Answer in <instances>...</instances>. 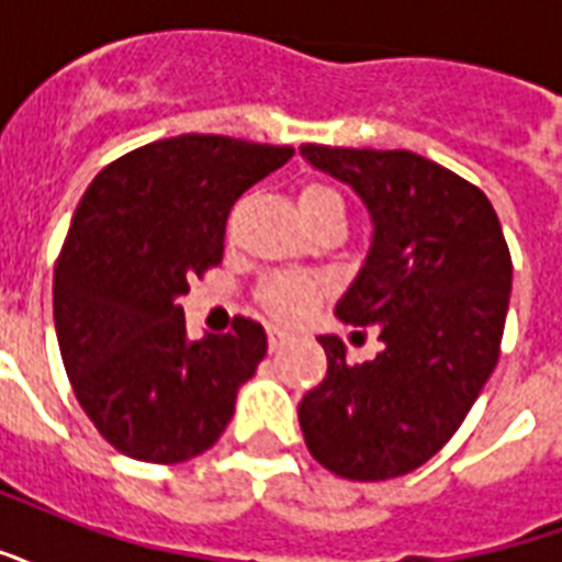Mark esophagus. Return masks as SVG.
I'll use <instances>...</instances> for the list:
<instances>
[{
	"label": "esophagus",
	"instance_id": "obj_1",
	"mask_svg": "<svg viewBox=\"0 0 562 562\" xmlns=\"http://www.w3.org/2000/svg\"><path fill=\"white\" fill-rule=\"evenodd\" d=\"M289 341V333L282 327H277V324H268V345H271V350L282 348Z\"/></svg>",
	"mask_w": 562,
	"mask_h": 562
}]
</instances>
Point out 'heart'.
<instances>
[{"label":"heart","instance_id":"b5f03b06","mask_svg":"<svg viewBox=\"0 0 562 562\" xmlns=\"http://www.w3.org/2000/svg\"><path fill=\"white\" fill-rule=\"evenodd\" d=\"M297 209L303 221H315L321 214L338 212L345 214V200L324 186H306L297 194ZM321 297V282L306 280V277H277L262 289V306L271 318L282 324H294V321L306 318L312 306Z\"/></svg>","mask_w":562,"mask_h":562}]
</instances>
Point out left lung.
Returning <instances> with one entry per match:
<instances>
[{"label":"left lung","mask_w":562,"mask_h":562,"mask_svg":"<svg viewBox=\"0 0 562 562\" xmlns=\"http://www.w3.org/2000/svg\"><path fill=\"white\" fill-rule=\"evenodd\" d=\"M300 156L345 182L371 217L336 318L383 341L350 366L341 338L318 336L327 376L300 401V430L338 477H401L457 434L495 371L513 289L507 241L481 188L409 149L303 144Z\"/></svg>","instance_id":"obj_1"}]
</instances>
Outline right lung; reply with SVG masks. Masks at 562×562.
<instances>
[{"mask_svg":"<svg viewBox=\"0 0 562 562\" xmlns=\"http://www.w3.org/2000/svg\"><path fill=\"white\" fill-rule=\"evenodd\" d=\"M294 156L221 135H179L117 158L72 214L55 265V336L81 409L132 460L209 451L268 353L262 324L188 338L179 297L224 259L229 205Z\"/></svg>","mask_w":562,"mask_h":562,"instance_id":"add662e5","label":"right lung"}]
</instances>
